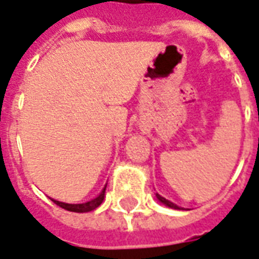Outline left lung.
<instances>
[{"label":"left lung","mask_w":259,"mask_h":259,"mask_svg":"<svg viewBox=\"0 0 259 259\" xmlns=\"http://www.w3.org/2000/svg\"><path fill=\"white\" fill-rule=\"evenodd\" d=\"M156 197H157V200L160 201V203H163L164 205H167V207H169V208H174V209H185L182 208V207H179V205L174 204L172 201H169V200H167L165 197H163V196H160L158 193H156Z\"/></svg>","instance_id":"8db88e82"}]
</instances>
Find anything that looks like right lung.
Instances as JSON below:
<instances>
[{"instance_id":"add662e5","label":"right lung","mask_w":259,"mask_h":259,"mask_svg":"<svg viewBox=\"0 0 259 259\" xmlns=\"http://www.w3.org/2000/svg\"><path fill=\"white\" fill-rule=\"evenodd\" d=\"M105 192H106V185H105V188L102 189L101 193L98 194L95 199L85 201V203H80V204H69V203H63V201H58V200H51L56 205H59V207L67 209V211H71V212H90V211L98 208L102 204V201L105 199Z\"/></svg>"}]
</instances>
